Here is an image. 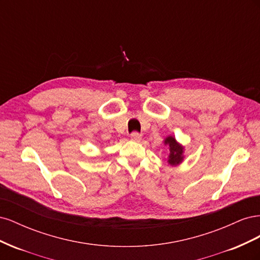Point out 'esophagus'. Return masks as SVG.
<instances>
[{
  "mask_svg": "<svg viewBox=\"0 0 260 260\" xmlns=\"http://www.w3.org/2000/svg\"><path fill=\"white\" fill-rule=\"evenodd\" d=\"M130 139L132 140V141H136V142H139V141L141 140V135L139 132H132L131 133V136H130Z\"/></svg>",
  "mask_w": 260,
  "mask_h": 260,
  "instance_id": "1",
  "label": "esophagus"
}]
</instances>
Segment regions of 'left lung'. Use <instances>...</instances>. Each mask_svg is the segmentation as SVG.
Here are the masks:
<instances>
[{"instance_id":"left-lung-1","label":"left lung","mask_w":260,"mask_h":260,"mask_svg":"<svg viewBox=\"0 0 260 260\" xmlns=\"http://www.w3.org/2000/svg\"><path fill=\"white\" fill-rule=\"evenodd\" d=\"M165 144L169 146V159L168 162L172 166H176L179 165L181 161L183 160V147L181 146L174 137H168L165 140Z\"/></svg>"}]
</instances>
